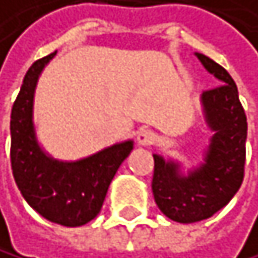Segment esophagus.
<instances>
[{
  "label": "esophagus",
  "mask_w": 258,
  "mask_h": 258,
  "mask_svg": "<svg viewBox=\"0 0 258 258\" xmlns=\"http://www.w3.org/2000/svg\"><path fill=\"white\" fill-rule=\"evenodd\" d=\"M136 140H138V144H140V146H144V147L146 146H152L157 141V135L152 130H149V128H143V130L138 132Z\"/></svg>",
  "instance_id": "34e87169"
}]
</instances>
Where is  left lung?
I'll return each mask as SVG.
<instances>
[{
    "label": "left lung",
    "instance_id": "1",
    "mask_svg": "<svg viewBox=\"0 0 258 258\" xmlns=\"http://www.w3.org/2000/svg\"><path fill=\"white\" fill-rule=\"evenodd\" d=\"M205 68L220 81L216 89L203 92L206 122L214 132L205 154V163L179 171V163L154 155L152 192L157 206L171 220L200 222L228 205L244 179L247 118L239 101L235 81L225 68L203 53H197Z\"/></svg>",
    "mask_w": 258,
    "mask_h": 258
}]
</instances>
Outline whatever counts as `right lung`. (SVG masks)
I'll return each instance as SVG.
<instances>
[{
  "label": "right lung",
  "instance_id": "1",
  "mask_svg": "<svg viewBox=\"0 0 258 258\" xmlns=\"http://www.w3.org/2000/svg\"><path fill=\"white\" fill-rule=\"evenodd\" d=\"M56 52L34 61L11 112V166L20 194L44 219L64 227H81L101 211L118 166L133 149L125 141L79 162H58L45 155L36 141L33 98L44 66Z\"/></svg>",
  "mask_w": 258,
  "mask_h": 258
}]
</instances>
